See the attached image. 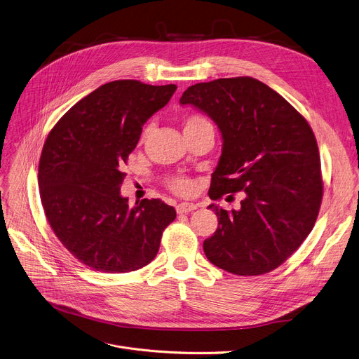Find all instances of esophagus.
Masks as SVG:
<instances>
[{
  "label": "esophagus",
  "mask_w": 359,
  "mask_h": 359,
  "mask_svg": "<svg viewBox=\"0 0 359 359\" xmlns=\"http://www.w3.org/2000/svg\"><path fill=\"white\" fill-rule=\"evenodd\" d=\"M195 209H198V205H195V203H186V202L177 205V208H176L177 213H189V212H194Z\"/></svg>",
  "instance_id": "obj_1"
}]
</instances>
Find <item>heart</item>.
<instances>
[{"label": "heart", "mask_w": 359, "mask_h": 359, "mask_svg": "<svg viewBox=\"0 0 359 359\" xmlns=\"http://www.w3.org/2000/svg\"><path fill=\"white\" fill-rule=\"evenodd\" d=\"M206 124H209V121H208L206 118H203L201 115H192V116H189L186 121H184V128L196 127V126H206ZM150 131H151V127L147 126L144 128V131H142L141 140L147 138ZM169 187L177 195L189 196V195H192L195 192V182L192 179H189V177H173V179L169 180Z\"/></svg>", "instance_id": "b5f03b06"}]
</instances>
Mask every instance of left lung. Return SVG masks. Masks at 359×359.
<instances>
[{"mask_svg": "<svg viewBox=\"0 0 359 359\" xmlns=\"http://www.w3.org/2000/svg\"><path fill=\"white\" fill-rule=\"evenodd\" d=\"M180 104L205 112L222 135L209 198L244 196L236 210L209 205L218 229L205 240V255L232 274L270 273L302 245L320 209L323 182L312 128L281 95L248 76L189 86Z\"/></svg>", "mask_w": 359, "mask_h": 359, "instance_id": "obj_1", "label": "left lung"}]
</instances>
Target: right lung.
<instances>
[{
	"label": "right lung",
	"mask_w": 359,
	"mask_h": 359,
	"mask_svg": "<svg viewBox=\"0 0 359 359\" xmlns=\"http://www.w3.org/2000/svg\"><path fill=\"white\" fill-rule=\"evenodd\" d=\"M176 85L124 79L105 83L72 107L47 135L39 163L40 199L53 232L85 266L130 273L157 255L173 206L121 196V167L142 126L170 101Z\"/></svg>",
	"instance_id": "right-lung-1"
}]
</instances>
